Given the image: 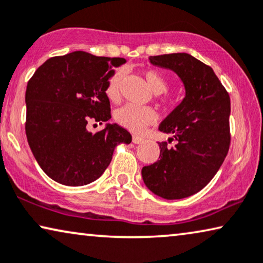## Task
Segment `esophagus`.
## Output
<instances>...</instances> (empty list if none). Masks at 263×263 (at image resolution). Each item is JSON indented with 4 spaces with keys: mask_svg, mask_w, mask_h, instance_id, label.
Masks as SVG:
<instances>
[{
    "mask_svg": "<svg viewBox=\"0 0 263 263\" xmlns=\"http://www.w3.org/2000/svg\"><path fill=\"white\" fill-rule=\"evenodd\" d=\"M142 141H143V139L140 138V136H136V135L133 136V142H134L135 144H139V143L142 142Z\"/></svg>",
    "mask_w": 263,
    "mask_h": 263,
    "instance_id": "esophagus-1",
    "label": "esophagus"
}]
</instances>
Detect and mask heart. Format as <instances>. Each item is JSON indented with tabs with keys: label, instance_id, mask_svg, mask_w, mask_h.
I'll use <instances>...</instances> for the list:
<instances>
[{
	"label": "heart",
	"instance_id": "obj_1",
	"mask_svg": "<svg viewBox=\"0 0 263 263\" xmlns=\"http://www.w3.org/2000/svg\"><path fill=\"white\" fill-rule=\"evenodd\" d=\"M125 70L123 67L116 68L110 76L108 84H106L105 93L110 101H119L120 98V87L124 78ZM144 79H146L148 86L155 95L163 93L167 90V81L161 73L158 71L148 70L144 71ZM116 121L122 127L128 130L140 133L142 132L147 125H151L157 120L154 110L147 106H139L134 104H127L122 106L116 111Z\"/></svg>",
	"mask_w": 263,
	"mask_h": 263
}]
</instances>
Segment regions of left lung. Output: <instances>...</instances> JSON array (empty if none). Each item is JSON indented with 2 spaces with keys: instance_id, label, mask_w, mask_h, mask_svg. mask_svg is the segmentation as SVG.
<instances>
[{
  "instance_id": "8db88e82",
  "label": "left lung",
  "mask_w": 263,
  "mask_h": 263,
  "mask_svg": "<svg viewBox=\"0 0 263 263\" xmlns=\"http://www.w3.org/2000/svg\"><path fill=\"white\" fill-rule=\"evenodd\" d=\"M152 65L176 72L185 87L181 103L162 121L159 130L177 141L159 142L157 162L141 174L154 195L182 199L206 186L230 146V97L210 66L187 53L149 57Z\"/></svg>"
}]
</instances>
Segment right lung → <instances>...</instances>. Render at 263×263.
Masks as SVG:
<instances>
[{
	"label": "right lung",
	"mask_w": 263,
	"mask_h": 263,
	"mask_svg": "<svg viewBox=\"0 0 263 263\" xmlns=\"http://www.w3.org/2000/svg\"><path fill=\"white\" fill-rule=\"evenodd\" d=\"M123 58L96 57L76 51L53 57L34 72L26 90V135L34 158L53 180L83 186L104 173L120 143L132 135L116 123L92 134L90 120L111 119L105 93L112 67Z\"/></svg>",
	"instance_id": "1"
}]
</instances>
